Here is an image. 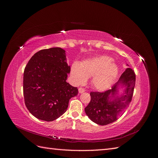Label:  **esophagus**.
<instances>
[{
	"label": "esophagus",
	"instance_id": "34e87169",
	"mask_svg": "<svg viewBox=\"0 0 158 158\" xmlns=\"http://www.w3.org/2000/svg\"><path fill=\"white\" fill-rule=\"evenodd\" d=\"M85 92V89H84V88H80L79 89H78V92L80 93V94H82V93H84Z\"/></svg>",
	"mask_w": 158,
	"mask_h": 158
}]
</instances>
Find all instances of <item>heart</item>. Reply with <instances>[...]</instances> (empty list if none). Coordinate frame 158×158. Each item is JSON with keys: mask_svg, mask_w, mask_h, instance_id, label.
I'll return each mask as SVG.
<instances>
[{"mask_svg": "<svg viewBox=\"0 0 158 158\" xmlns=\"http://www.w3.org/2000/svg\"><path fill=\"white\" fill-rule=\"evenodd\" d=\"M118 74V65L108 56H99L83 61L82 64L74 63L71 66L70 75L76 85H82L92 77L93 87L99 91H105L111 86Z\"/></svg>", "mask_w": 158, "mask_h": 158, "instance_id": "1", "label": "heart"}]
</instances>
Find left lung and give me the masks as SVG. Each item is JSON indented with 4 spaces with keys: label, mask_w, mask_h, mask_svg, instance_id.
I'll use <instances>...</instances> for the list:
<instances>
[{
    "label": "left lung",
    "mask_w": 158,
    "mask_h": 158,
    "mask_svg": "<svg viewBox=\"0 0 158 158\" xmlns=\"http://www.w3.org/2000/svg\"><path fill=\"white\" fill-rule=\"evenodd\" d=\"M135 80L134 71L127 68L111 89L102 93L91 92L90 102L85 108L88 118L99 125H106L117 121L131 102ZM123 87L125 88L123 92L119 94V90Z\"/></svg>",
    "instance_id": "1"
}]
</instances>
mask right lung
Instances as JSON below:
<instances>
[{
  "instance_id": "1",
  "label": "right lung",
  "mask_w": 158,
  "mask_h": 158,
  "mask_svg": "<svg viewBox=\"0 0 158 158\" xmlns=\"http://www.w3.org/2000/svg\"><path fill=\"white\" fill-rule=\"evenodd\" d=\"M70 66L66 51L60 47L37 52L23 72V90L26 106L35 117L52 121L63 114L69 99L78 88L66 82Z\"/></svg>"
}]
</instances>
